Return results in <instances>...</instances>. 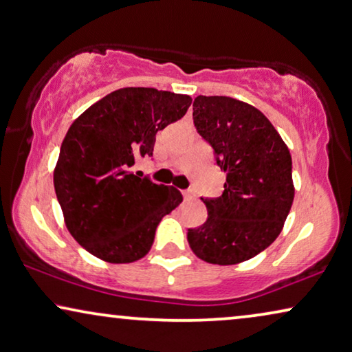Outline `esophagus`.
<instances>
[{
	"label": "esophagus",
	"mask_w": 352,
	"mask_h": 352,
	"mask_svg": "<svg viewBox=\"0 0 352 352\" xmlns=\"http://www.w3.org/2000/svg\"><path fill=\"white\" fill-rule=\"evenodd\" d=\"M182 195H184L186 200H190V198L193 197V192L192 190H182Z\"/></svg>",
	"instance_id": "1"
}]
</instances>
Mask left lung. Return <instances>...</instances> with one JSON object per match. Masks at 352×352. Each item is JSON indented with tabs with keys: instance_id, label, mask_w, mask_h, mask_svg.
<instances>
[{
	"instance_id": "8db88e82",
	"label": "left lung",
	"mask_w": 352,
	"mask_h": 352,
	"mask_svg": "<svg viewBox=\"0 0 352 352\" xmlns=\"http://www.w3.org/2000/svg\"><path fill=\"white\" fill-rule=\"evenodd\" d=\"M193 124L227 177L221 197L201 198L208 219L187 241L208 263L249 261L278 238L292 206L290 152L261 111L230 96H197Z\"/></svg>"
}]
</instances>
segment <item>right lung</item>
I'll list each match as a JSON object with an SVG mask.
<instances>
[{
  "label": "right lung",
  "mask_w": 352,
  "mask_h": 352,
  "mask_svg": "<svg viewBox=\"0 0 352 352\" xmlns=\"http://www.w3.org/2000/svg\"><path fill=\"white\" fill-rule=\"evenodd\" d=\"M190 103L188 95L125 87L96 101L69 126L54 186L66 228L91 256L130 263L151 251L157 226L182 195L130 168L152 155L157 131L181 119Z\"/></svg>",
  "instance_id": "1"
}]
</instances>
